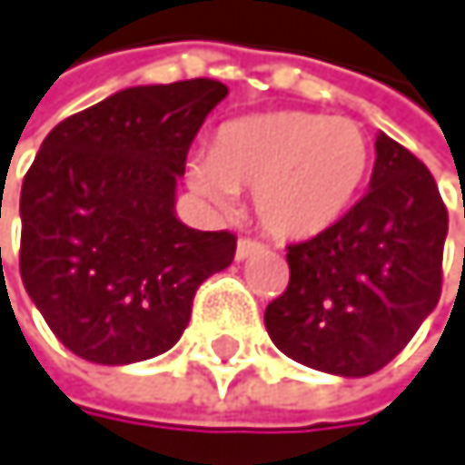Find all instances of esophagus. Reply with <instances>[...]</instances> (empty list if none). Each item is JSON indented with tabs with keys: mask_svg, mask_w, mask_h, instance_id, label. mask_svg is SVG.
<instances>
[{
	"mask_svg": "<svg viewBox=\"0 0 465 465\" xmlns=\"http://www.w3.org/2000/svg\"><path fill=\"white\" fill-rule=\"evenodd\" d=\"M259 251H264L262 242H256V240H240V242H237V262H245L248 256H253V253H259Z\"/></svg>",
	"mask_w": 465,
	"mask_h": 465,
	"instance_id": "34e87169",
	"label": "esophagus"
}]
</instances>
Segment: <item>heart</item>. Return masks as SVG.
I'll list each match as a JSON object with an SVG mask.
<instances>
[{"instance_id": "obj_1", "label": "heart", "mask_w": 465, "mask_h": 465, "mask_svg": "<svg viewBox=\"0 0 465 465\" xmlns=\"http://www.w3.org/2000/svg\"><path fill=\"white\" fill-rule=\"evenodd\" d=\"M372 145L350 118L281 110L220 126L209 153L187 162L190 190L234 209L253 190V212L275 240H312L336 225L370 176Z\"/></svg>"}]
</instances>
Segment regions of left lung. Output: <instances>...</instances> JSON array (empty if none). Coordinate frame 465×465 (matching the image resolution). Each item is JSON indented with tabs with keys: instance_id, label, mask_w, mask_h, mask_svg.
Instances as JSON below:
<instances>
[{
	"instance_id": "obj_1",
	"label": "left lung",
	"mask_w": 465,
	"mask_h": 465,
	"mask_svg": "<svg viewBox=\"0 0 465 465\" xmlns=\"http://www.w3.org/2000/svg\"><path fill=\"white\" fill-rule=\"evenodd\" d=\"M375 153L370 193L289 245V286L264 312L283 355L339 378L383 370L441 297L450 217L436 179L383 132Z\"/></svg>"
}]
</instances>
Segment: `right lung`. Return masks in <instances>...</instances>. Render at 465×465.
<instances>
[{
    "label": "right lung",
    "instance_id": "right-lung-1",
    "mask_svg": "<svg viewBox=\"0 0 465 465\" xmlns=\"http://www.w3.org/2000/svg\"><path fill=\"white\" fill-rule=\"evenodd\" d=\"M214 79L137 84L57 124L21 184V281L54 336L107 367L168 352L237 237L176 214Z\"/></svg>",
    "mask_w": 465,
    "mask_h": 465
}]
</instances>
